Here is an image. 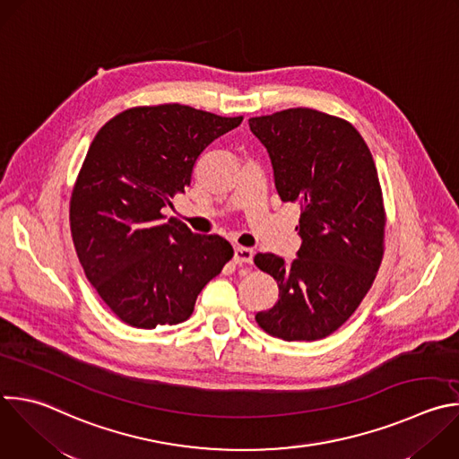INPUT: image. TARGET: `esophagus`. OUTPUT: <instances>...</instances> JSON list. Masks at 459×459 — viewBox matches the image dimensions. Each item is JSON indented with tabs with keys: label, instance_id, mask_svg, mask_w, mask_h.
I'll use <instances>...</instances> for the list:
<instances>
[{
	"label": "esophagus",
	"instance_id": "34e87169",
	"mask_svg": "<svg viewBox=\"0 0 459 459\" xmlns=\"http://www.w3.org/2000/svg\"><path fill=\"white\" fill-rule=\"evenodd\" d=\"M254 259V250L247 248V247H236L234 248V261L236 263H252Z\"/></svg>",
	"mask_w": 459,
	"mask_h": 459
}]
</instances>
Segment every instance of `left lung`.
I'll list each match as a JSON object with an SVG mask.
<instances>
[{
    "instance_id": "8db88e82",
    "label": "left lung",
    "mask_w": 459,
    "mask_h": 459,
    "mask_svg": "<svg viewBox=\"0 0 459 459\" xmlns=\"http://www.w3.org/2000/svg\"><path fill=\"white\" fill-rule=\"evenodd\" d=\"M248 126L268 151L281 200L300 205L297 257H254L279 286L277 302L255 321L282 341L325 339L357 310L384 255L371 151L350 122L310 108L254 117Z\"/></svg>"
}]
</instances>
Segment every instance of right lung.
<instances>
[{"instance_id": "obj_1", "label": "right lung", "mask_w": 459, "mask_h": 459, "mask_svg": "<svg viewBox=\"0 0 459 459\" xmlns=\"http://www.w3.org/2000/svg\"><path fill=\"white\" fill-rule=\"evenodd\" d=\"M243 117L182 104L131 108L95 134L70 202V227L88 281L129 326L152 330L191 317L196 297L234 255L220 236L166 220L196 160Z\"/></svg>"}]
</instances>
